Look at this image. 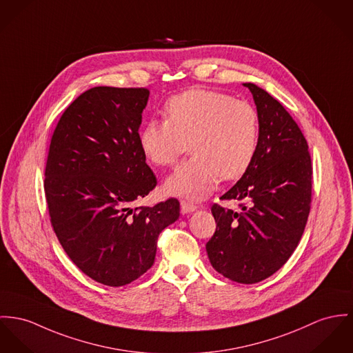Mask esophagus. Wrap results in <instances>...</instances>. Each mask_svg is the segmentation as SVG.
<instances>
[{
    "mask_svg": "<svg viewBox=\"0 0 353 353\" xmlns=\"http://www.w3.org/2000/svg\"><path fill=\"white\" fill-rule=\"evenodd\" d=\"M180 205H181V212L183 214H190V212H194L197 210V205H194L193 203H190V201H185V200H183L180 203Z\"/></svg>",
    "mask_w": 353,
    "mask_h": 353,
    "instance_id": "obj_1",
    "label": "esophagus"
}]
</instances>
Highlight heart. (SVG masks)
<instances>
[{
    "label": "heart",
    "mask_w": 353,
    "mask_h": 353,
    "mask_svg": "<svg viewBox=\"0 0 353 353\" xmlns=\"http://www.w3.org/2000/svg\"><path fill=\"white\" fill-rule=\"evenodd\" d=\"M166 122L150 121L139 133L145 157L160 166L176 163L190 143V161L165 181L173 196L201 199L220 180H236L252 163L259 134L258 112L248 102L205 88H192L169 99Z\"/></svg>",
    "instance_id": "obj_1"
}]
</instances>
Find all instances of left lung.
Instances as JSON below:
<instances>
[{
	"label": "left lung",
	"mask_w": 353,
	"mask_h": 353,
	"mask_svg": "<svg viewBox=\"0 0 353 353\" xmlns=\"http://www.w3.org/2000/svg\"><path fill=\"white\" fill-rule=\"evenodd\" d=\"M252 94L259 134L255 157L221 200H239L235 212L214 204L216 231L205 244L212 268L238 283H256L278 272L299 245L312 201L307 142L285 108L263 88Z\"/></svg>",
	"instance_id": "8db88e82"
}]
</instances>
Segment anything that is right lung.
<instances>
[{
  "instance_id": "1",
  "label": "right lung",
  "mask_w": 353,
  "mask_h": 353,
  "mask_svg": "<svg viewBox=\"0 0 353 353\" xmlns=\"http://www.w3.org/2000/svg\"><path fill=\"white\" fill-rule=\"evenodd\" d=\"M148 99L146 88L84 91L57 122L44 173L61 247L85 275L114 288L153 266L159 235L180 216L173 197L133 208L157 184L139 146Z\"/></svg>"
}]
</instances>
